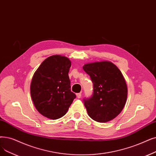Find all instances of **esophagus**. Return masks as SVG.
<instances>
[{"label": "esophagus", "instance_id": "1", "mask_svg": "<svg viewBox=\"0 0 156 156\" xmlns=\"http://www.w3.org/2000/svg\"><path fill=\"white\" fill-rule=\"evenodd\" d=\"M76 96H77V98L78 99H80L81 98V96H82V94H81V93H77L76 94Z\"/></svg>", "mask_w": 156, "mask_h": 156}]
</instances>
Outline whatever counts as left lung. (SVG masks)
<instances>
[{
	"label": "left lung",
	"mask_w": 156,
	"mask_h": 156,
	"mask_svg": "<svg viewBox=\"0 0 156 156\" xmlns=\"http://www.w3.org/2000/svg\"><path fill=\"white\" fill-rule=\"evenodd\" d=\"M83 70L90 77L93 94L84 98L88 115L98 122H106L115 118L126 103L127 88L120 71L107 61L85 64Z\"/></svg>",
	"instance_id": "left-lung-1"
}]
</instances>
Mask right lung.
<instances>
[{
	"label": "right lung",
	"instance_id": "right-lung-1",
	"mask_svg": "<svg viewBox=\"0 0 156 156\" xmlns=\"http://www.w3.org/2000/svg\"><path fill=\"white\" fill-rule=\"evenodd\" d=\"M71 66L66 57L52 55L45 59L32 77L30 95L37 111L53 120L63 117L76 95L71 91L68 73Z\"/></svg>",
	"mask_w": 156,
	"mask_h": 156
}]
</instances>
